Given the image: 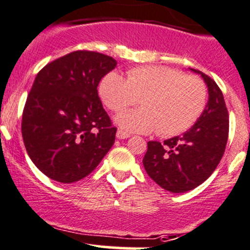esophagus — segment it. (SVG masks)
<instances>
[{"label":"esophagus","mask_w":250,"mask_h":250,"mask_svg":"<svg viewBox=\"0 0 250 250\" xmlns=\"http://www.w3.org/2000/svg\"><path fill=\"white\" fill-rule=\"evenodd\" d=\"M130 137V135H128L127 132H125V131L123 130H118L117 131V138L118 140H125V138H128Z\"/></svg>","instance_id":"1"}]
</instances>
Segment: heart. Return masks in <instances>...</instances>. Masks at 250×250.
Wrapping results in <instances>:
<instances>
[{
  "instance_id": "heart-1",
  "label": "heart",
  "mask_w": 250,
  "mask_h": 250,
  "mask_svg": "<svg viewBox=\"0 0 250 250\" xmlns=\"http://www.w3.org/2000/svg\"><path fill=\"white\" fill-rule=\"evenodd\" d=\"M100 96L114 112L137 104L141 108L119 114L115 122L130 132L156 130L163 137L184 132L202 114L207 101L205 83L178 69L141 66L128 69L126 78L109 72L100 83Z\"/></svg>"
}]
</instances>
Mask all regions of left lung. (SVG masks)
Masks as SVG:
<instances>
[{
    "label": "left lung",
    "mask_w": 250,
    "mask_h": 250,
    "mask_svg": "<svg viewBox=\"0 0 250 250\" xmlns=\"http://www.w3.org/2000/svg\"><path fill=\"white\" fill-rule=\"evenodd\" d=\"M208 87V102L187 132L164 143L148 142L143 165L148 176L167 191L185 192L201 185L217 168L229 136V113L223 92L212 78L199 69Z\"/></svg>",
    "instance_id": "8db88e82"
}]
</instances>
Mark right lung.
I'll return each instance as SVG.
<instances>
[{
  "label": "right lung",
  "instance_id": "obj_1",
  "mask_svg": "<svg viewBox=\"0 0 250 250\" xmlns=\"http://www.w3.org/2000/svg\"><path fill=\"white\" fill-rule=\"evenodd\" d=\"M117 61L96 51L77 50L51 61L36 76L21 122L32 163L50 179L81 181L114 144L112 126L97 94Z\"/></svg>",
  "mask_w": 250,
  "mask_h": 250
}]
</instances>
